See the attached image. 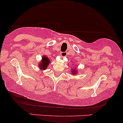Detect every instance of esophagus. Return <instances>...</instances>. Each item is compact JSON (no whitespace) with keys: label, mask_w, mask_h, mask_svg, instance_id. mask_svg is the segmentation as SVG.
I'll return each instance as SVG.
<instances>
[{"label":"esophagus","mask_w":123,"mask_h":123,"mask_svg":"<svg viewBox=\"0 0 123 123\" xmlns=\"http://www.w3.org/2000/svg\"><path fill=\"white\" fill-rule=\"evenodd\" d=\"M66 55H67V53H66V52H61V53H60V55L62 57H66Z\"/></svg>","instance_id":"esophagus-1"}]
</instances>
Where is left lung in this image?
<instances>
[{
  "mask_svg": "<svg viewBox=\"0 0 123 123\" xmlns=\"http://www.w3.org/2000/svg\"><path fill=\"white\" fill-rule=\"evenodd\" d=\"M70 72H71V73L72 74V75H76V74L77 73V69L76 68V67L75 68H73L70 70Z\"/></svg>",
  "mask_w": 123,
  "mask_h": 123,
  "instance_id": "left-lung-1",
  "label": "left lung"
}]
</instances>
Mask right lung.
<instances>
[{"mask_svg":"<svg viewBox=\"0 0 123 123\" xmlns=\"http://www.w3.org/2000/svg\"><path fill=\"white\" fill-rule=\"evenodd\" d=\"M50 63V59H49L47 56L43 55L42 58V60L39 62L38 66H39V69H40L41 70H46L48 68V66L49 65Z\"/></svg>","mask_w":123,"mask_h":123,"instance_id":"add662e5","label":"right lung"}]
</instances>
